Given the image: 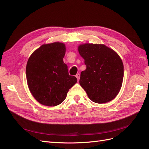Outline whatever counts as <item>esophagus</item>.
Masks as SVG:
<instances>
[{
  "label": "esophagus",
  "mask_w": 149,
  "mask_h": 149,
  "mask_svg": "<svg viewBox=\"0 0 149 149\" xmlns=\"http://www.w3.org/2000/svg\"><path fill=\"white\" fill-rule=\"evenodd\" d=\"M76 78L78 79V80L79 81V78H80V74H79V73H78L76 75Z\"/></svg>",
  "instance_id": "1"
}]
</instances>
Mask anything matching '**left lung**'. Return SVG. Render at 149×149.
Here are the masks:
<instances>
[{"label": "left lung", "mask_w": 149, "mask_h": 149, "mask_svg": "<svg viewBox=\"0 0 149 149\" xmlns=\"http://www.w3.org/2000/svg\"><path fill=\"white\" fill-rule=\"evenodd\" d=\"M78 49L86 66L81 73L79 84L88 97L98 104L114 100L124 78V65L119 55L104 44L83 43Z\"/></svg>", "instance_id": "obj_1"}]
</instances>
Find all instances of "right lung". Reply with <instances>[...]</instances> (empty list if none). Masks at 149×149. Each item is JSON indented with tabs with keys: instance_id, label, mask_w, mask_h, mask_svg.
Listing matches in <instances>:
<instances>
[{
	"instance_id": "1",
	"label": "right lung",
	"mask_w": 149,
	"mask_h": 149,
	"mask_svg": "<svg viewBox=\"0 0 149 149\" xmlns=\"http://www.w3.org/2000/svg\"><path fill=\"white\" fill-rule=\"evenodd\" d=\"M65 44L54 42L43 44L32 53L26 66L28 87L40 104L56 106L66 99L69 89L77 83L75 76L68 74L63 62Z\"/></svg>"
}]
</instances>
